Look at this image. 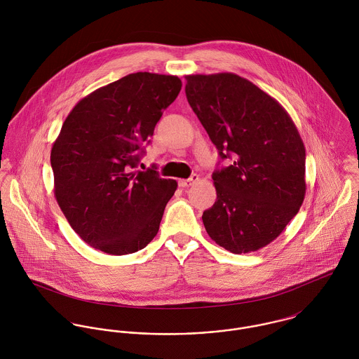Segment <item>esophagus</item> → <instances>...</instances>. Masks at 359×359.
<instances>
[{
	"mask_svg": "<svg viewBox=\"0 0 359 359\" xmlns=\"http://www.w3.org/2000/svg\"><path fill=\"white\" fill-rule=\"evenodd\" d=\"M198 181H199V175H198V174H192L191 178H188V180H181V181H180V187H182V188L192 187V185L196 184Z\"/></svg>",
	"mask_w": 359,
	"mask_h": 359,
	"instance_id": "obj_1",
	"label": "esophagus"
}]
</instances>
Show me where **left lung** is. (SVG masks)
I'll return each instance as SVG.
<instances>
[{
  "mask_svg": "<svg viewBox=\"0 0 359 359\" xmlns=\"http://www.w3.org/2000/svg\"><path fill=\"white\" fill-rule=\"evenodd\" d=\"M188 102L219 157L217 201L202 215L208 236L242 255L275 241L306 196V148L282 104L233 74L187 76Z\"/></svg>",
  "mask_w": 359,
  "mask_h": 359,
  "instance_id": "1",
  "label": "left lung"
}]
</instances>
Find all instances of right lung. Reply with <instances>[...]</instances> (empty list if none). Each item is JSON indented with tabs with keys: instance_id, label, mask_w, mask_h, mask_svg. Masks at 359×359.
Instances as JSON below:
<instances>
[{
	"instance_id": "add662e5",
	"label": "right lung",
	"mask_w": 359,
	"mask_h": 359,
	"mask_svg": "<svg viewBox=\"0 0 359 359\" xmlns=\"http://www.w3.org/2000/svg\"><path fill=\"white\" fill-rule=\"evenodd\" d=\"M177 76L138 72L83 98L52 145L53 194L74 232L111 256L135 253L157 235L177 181L135 170Z\"/></svg>"
}]
</instances>
